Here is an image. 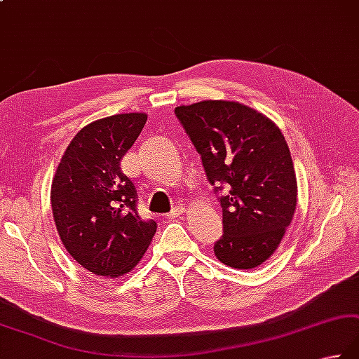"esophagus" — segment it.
I'll use <instances>...</instances> for the list:
<instances>
[{
    "instance_id": "1",
    "label": "esophagus",
    "mask_w": 359,
    "mask_h": 359,
    "mask_svg": "<svg viewBox=\"0 0 359 359\" xmlns=\"http://www.w3.org/2000/svg\"><path fill=\"white\" fill-rule=\"evenodd\" d=\"M184 210H185V208L182 207V205H175V207L171 210V212L166 215V219H175V217L184 213Z\"/></svg>"
}]
</instances>
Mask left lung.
<instances>
[{"label":"left lung","instance_id":"1","mask_svg":"<svg viewBox=\"0 0 359 359\" xmlns=\"http://www.w3.org/2000/svg\"><path fill=\"white\" fill-rule=\"evenodd\" d=\"M174 114L221 203L224 233L215 255L230 268H257L276 252L296 210V172L282 130L231 101L180 105Z\"/></svg>","mask_w":359,"mask_h":359}]
</instances>
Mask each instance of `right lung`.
I'll list each match as a JSON object with an SVG mask.
<instances>
[{
  "instance_id": "1",
  "label": "right lung",
  "mask_w": 359,
  "mask_h": 359,
  "mask_svg": "<svg viewBox=\"0 0 359 359\" xmlns=\"http://www.w3.org/2000/svg\"><path fill=\"white\" fill-rule=\"evenodd\" d=\"M146 119L144 114H123L86 126L54 175L51 205L60 240L95 276L129 272L156 235V221L140 217L135 185L119 166Z\"/></svg>"
}]
</instances>
